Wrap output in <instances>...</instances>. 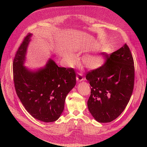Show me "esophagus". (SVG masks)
Listing matches in <instances>:
<instances>
[{
  "label": "esophagus",
  "instance_id": "esophagus-1",
  "mask_svg": "<svg viewBox=\"0 0 147 147\" xmlns=\"http://www.w3.org/2000/svg\"><path fill=\"white\" fill-rule=\"evenodd\" d=\"M84 79V77L83 76L82 74H79L77 75V76H76V80H78V82L83 81Z\"/></svg>",
  "mask_w": 147,
  "mask_h": 147
}]
</instances>
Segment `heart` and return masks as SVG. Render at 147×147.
<instances>
[{
  "label": "heart",
  "mask_w": 147,
  "mask_h": 147,
  "mask_svg": "<svg viewBox=\"0 0 147 147\" xmlns=\"http://www.w3.org/2000/svg\"><path fill=\"white\" fill-rule=\"evenodd\" d=\"M65 59L69 63H74L75 61V57L72 54L67 55ZM104 62V58L100 54L86 55L83 58V63L88 68L96 69L101 67Z\"/></svg>",
  "instance_id": "b5f03b06"
}]
</instances>
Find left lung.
<instances>
[{
    "instance_id": "8db88e82",
    "label": "left lung",
    "mask_w": 147,
    "mask_h": 147,
    "mask_svg": "<svg viewBox=\"0 0 147 147\" xmlns=\"http://www.w3.org/2000/svg\"><path fill=\"white\" fill-rule=\"evenodd\" d=\"M101 55L106 59L104 64L86 75L91 86L87 105L97 121L109 123L121 114L130 100L134 86L135 67L126 43L110 55L104 53Z\"/></svg>"
}]
</instances>
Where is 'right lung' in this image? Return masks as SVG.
Instances as JSON below:
<instances>
[{"instance_id": "1", "label": "right lung", "mask_w": 147, "mask_h": 147, "mask_svg": "<svg viewBox=\"0 0 147 147\" xmlns=\"http://www.w3.org/2000/svg\"><path fill=\"white\" fill-rule=\"evenodd\" d=\"M32 34L23 40L13 62L16 94L27 111L44 122L57 121L63 112L67 95L76 84L73 68L58 67L50 59L45 68L33 72L23 64Z\"/></svg>"}]
</instances>
